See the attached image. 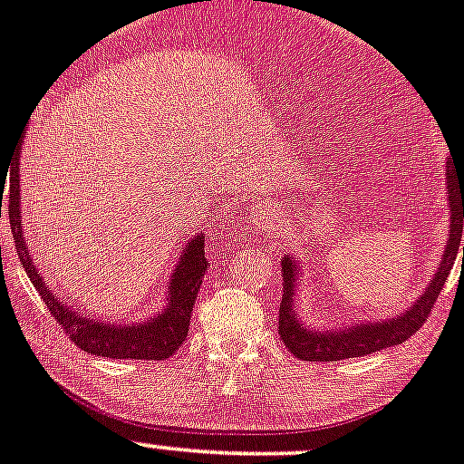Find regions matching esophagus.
I'll list each match as a JSON object with an SVG mask.
<instances>
[{"mask_svg":"<svg viewBox=\"0 0 464 464\" xmlns=\"http://www.w3.org/2000/svg\"><path fill=\"white\" fill-rule=\"evenodd\" d=\"M253 218L255 223H259L262 227H268L271 223H276L277 214L273 207H253Z\"/></svg>","mask_w":464,"mask_h":464,"instance_id":"esophagus-1","label":"esophagus"}]
</instances>
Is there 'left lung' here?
Returning a JSON list of instances; mask_svg holds the SVG:
<instances>
[{"mask_svg":"<svg viewBox=\"0 0 464 464\" xmlns=\"http://www.w3.org/2000/svg\"><path fill=\"white\" fill-rule=\"evenodd\" d=\"M444 134V131H442ZM447 140V136H444ZM449 145V140H447ZM453 154L447 159V188H449V211H451V225H449V241L444 248L442 262H440L438 273L433 280L428 282L426 291L417 298L414 305L408 310L396 314L394 319L382 321H364V324H353L348 328L339 330H312L303 321H298V312L294 310V295H295V280H298V262L294 257H282V280H285V289H282V303H280V319H277V328H280V337L285 346L294 353L295 357L307 362H337L346 360V357H360L369 355V353L382 351V348L396 346L403 343L405 339L412 337L423 324H426L428 314L433 310L435 301H438L440 291L447 285V277L451 273L456 257L462 253V266H464V246L460 250L462 239V220H464V169L458 173L453 169Z\"/></svg>","mask_w":464,"mask_h":464,"instance_id":"obj_1","label":"left lung"}]
</instances>
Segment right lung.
<instances>
[{
	"label": "right lung",
	"instance_id": "obj_1",
	"mask_svg": "<svg viewBox=\"0 0 464 464\" xmlns=\"http://www.w3.org/2000/svg\"><path fill=\"white\" fill-rule=\"evenodd\" d=\"M22 145V143H20ZM20 145H17L15 159H13V178H11V198H8V218H11L13 237H15V248L20 264L24 266L26 276L31 277L36 291L50 307L54 319L63 328L82 351L91 355L111 357V360H166L173 355L188 334V321H191L193 305H196L198 291H200L202 277L207 271L205 259V237L196 235L184 248L178 266H175L173 280L169 289V305L161 314L152 316L140 324H104V321H92L83 316V312H74L65 305L61 298L52 294L50 286L43 282V276L34 266L29 250H26L24 235H22V209H20V175H17V159H20ZM2 216V202H0Z\"/></svg>",
	"mask_w": 464,
	"mask_h": 464
}]
</instances>
